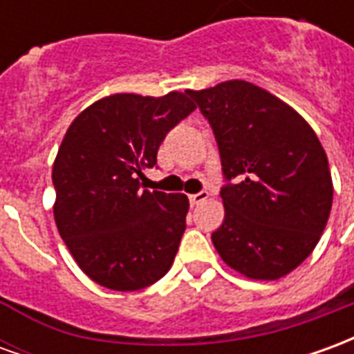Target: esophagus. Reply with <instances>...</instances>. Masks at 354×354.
Returning <instances> with one entry per match:
<instances>
[{
    "instance_id": "1",
    "label": "esophagus",
    "mask_w": 354,
    "mask_h": 354,
    "mask_svg": "<svg viewBox=\"0 0 354 354\" xmlns=\"http://www.w3.org/2000/svg\"><path fill=\"white\" fill-rule=\"evenodd\" d=\"M208 199V192H201V193H195V195H189V203H192L193 207L195 205H201V203H205Z\"/></svg>"
}]
</instances>
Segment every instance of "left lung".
I'll use <instances>...</instances> for the list:
<instances>
[{"instance_id": "left-lung-1", "label": "left lung", "mask_w": 354, "mask_h": 354, "mask_svg": "<svg viewBox=\"0 0 354 354\" xmlns=\"http://www.w3.org/2000/svg\"><path fill=\"white\" fill-rule=\"evenodd\" d=\"M212 124L223 174L216 252L252 281H279L315 250L334 184L311 124L286 102L243 80L187 91Z\"/></svg>"}]
</instances>
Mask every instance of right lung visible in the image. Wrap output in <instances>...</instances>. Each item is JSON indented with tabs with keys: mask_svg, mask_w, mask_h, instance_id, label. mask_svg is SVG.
Listing matches in <instances>:
<instances>
[{
	"mask_svg": "<svg viewBox=\"0 0 354 354\" xmlns=\"http://www.w3.org/2000/svg\"><path fill=\"white\" fill-rule=\"evenodd\" d=\"M195 109L187 93H117L68 127L53 162L58 233L91 281L117 292L157 282L185 231L184 193L140 187L167 132Z\"/></svg>",
	"mask_w": 354,
	"mask_h": 354,
	"instance_id": "1",
	"label": "right lung"
}]
</instances>
